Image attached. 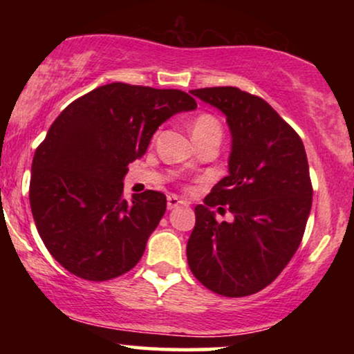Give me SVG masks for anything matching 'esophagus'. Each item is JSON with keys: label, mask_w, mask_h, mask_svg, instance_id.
<instances>
[{"label": "esophagus", "mask_w": 354, "mask_h": 354, "mask_svg": "<svg viewBox=\"0 0 354 354\" xmlns=\"http://www.w3.org/2000/svg\"><path fill=\"white\" fill-rule=\"evenodd\" d=\"M185 205V201L178 200L176 195H169L167 196V209H176V207Z\"/></svg>", "instance_id": "1"}]
</instances>
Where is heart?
<instances>
[{
	"label": "heart",
	"mask_w": 354,
	"mask_h": 354,
	"mask_svg": "<svg viewBox=\"0 0 354 354\" xmlns=\"http://www.w3.org/2000/svg\"><path fill=\"white\" fill-rule=\"evenodd\" d=\"M190 132H192V137L195 142H198V140H203V138H209V137L221 138L222 137V125L212 114L203 113V114H198L196 118L192 120Z\"/></svg>",
	"instance_id": "obj_1"
}]
</instances>
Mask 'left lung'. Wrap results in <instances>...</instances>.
<instances>
[{
	"mask_svg": "<svg viewBox=\"0 0 354 354\" xmlns=\"http://www.w3.org/2000/svg\"><path fill=\"white\" fill-rule=\"evenodd\" d=\"M190 93L225 115L232 148L229 176L195 207L188 266L214 293L246 297L268 287L301 243L313 203L306 151L298 133L259 96L235 86ZM212 205L220 212L227 207L234 221L217 223Z\"/></svg>",
	"mask_w": 354,
	"mask_h": 354,
	"instance_id": "left-lung-1",
	"label": "left lung"
}]
</instances>
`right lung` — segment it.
I'll list each match as a JSON object with an SVG mask.
<instances>
[{
  "label": "right lung",
  "instance_id": "right-lung-1",
  "mask_svg": "<svg viewBox=\"0 0 354 354\" xmlns=\"http://www.w3.org/2000/svg\"><path fill=\"white\" fill-rule=\"evenodd\" d=\"M193 109L185 91L115 82L57 115L33 156L30 207L62 268L93 282L135 268L166 212V195L147 190L129 203L122 180L159 125Z\"/></svg>",
  "mask_w": 354,
  "mask_h": 354
}]
</instances>
